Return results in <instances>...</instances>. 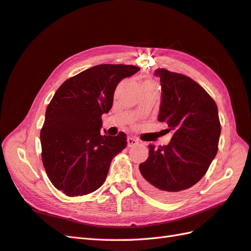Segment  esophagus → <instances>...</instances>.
Here are the masks:
<instances>
[{
	"label": "esophagus",
	"mask_w": 251,
	"mask_h": 251,
	"mask_svg": "<svg viewBox=\"0 0 251 251\" xmlns=\"http://www.w3.org/2000/svg\"><path fill=\"white\" fill-rule=\"evenodd\" d=\"M138 144V140L136 138H133V137H128L127 138V147H134Z\"/></svg>",
	"instance_id": "1"
}]
</instances>
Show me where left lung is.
Returning <instances> with one entry per match:
<instances>
[{
    "label": "left lung",
    "instance_id": "8db88e82",
    "mask_svg": "<svg viewBox=\"0 0 251 251\" xmlns=\"http://www.w3.org/2000/svg\"><path fill=\"white\" fill-rule=\"evenodd\" d=\"M154 75L161 85L158 121L173 136L167 146L149 145V157L139 170L149 193L173 201L206 174L218 153L221 124L214 100L190 77L166 69Z\"/></svg>",
    "mask_w": 251,
    "mask_h": 251
}]
</instances>
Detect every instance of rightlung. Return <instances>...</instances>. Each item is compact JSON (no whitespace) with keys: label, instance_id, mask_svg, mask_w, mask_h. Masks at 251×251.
<instances>
[{"label":"right lung","instance_id":"add662e5","mask_svg":"<svg viewBox=\"0 0 251 251\" xmlns=\"http://www.w3.org/2000/svg\"><path fill=\"white\" fill-rule=\"evenodd\" d=\"M140 69L100 64L62 83L46 109L40 133L47 176L67 196L85 195L104 182L112 159L126 147V135H101V116L113 105L118 83ZM105 133V131H104Z\"/></svg>","mask_w":251,"mask_h":251}]
</instances>
